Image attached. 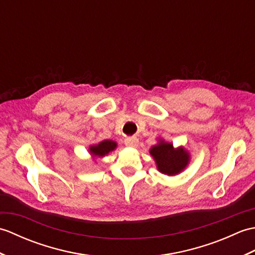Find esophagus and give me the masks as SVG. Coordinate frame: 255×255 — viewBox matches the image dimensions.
Wrapping results in <instances>:
<instances>
[{
  "mask_svg": "<svg viewBox=\"0 0 255 255\" xmlns=\"http://www.w3.org/2000/svg\"><path fill=\"white\" fill-rule=\"evenodd\" d=\"M139 143V140L134 137H130V138H126L125 139V144L127 145V147H130V148H136Z\"/></svg>",
  "mask_w": 255,
  "mask_h": 255,
  "instance_id": "1",
  "label": "esophagus"
}]
</instances>
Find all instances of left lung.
<instances>
[{"label": "left lung", "instance_id": "8db88e82", "mask_svg": "<svg viewBox=\"0 0 255 255\" xmlns=\"http://www.w3.org/2000/svg\"><path fill=\"white\" fill-rule=\"evenodd\" d=\"M149 152L155 162L158 171L169 176L180 174L191 161V154L182 145L174 148L173 143L162 138L158 139V143L151 147Z\"/></svg>", "mask_w": 255, "mask_h": 255}]
</instances>
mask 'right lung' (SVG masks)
Returning a JSON list of instances; mask_svg holds the SVG:
<instances>
[{"label":"right lung","instance_id":"right-lung-1","mask_svg":"<svg viewBox=\"0 0 255 255\" xmlns=\"http://www.w3.org/2000/svg\"><path fill=\"white\" fill-rule=\"evenodd\" d=\"M117 148V142L114 141V140L110 139H105L102 140L101 142L92 144L89 147V153L92 158V161L96 162L97 159L104 158L105 155H107L112 151H114Z\"/></svg>","mask_w":255,"mask_h":255}]
</instances>
